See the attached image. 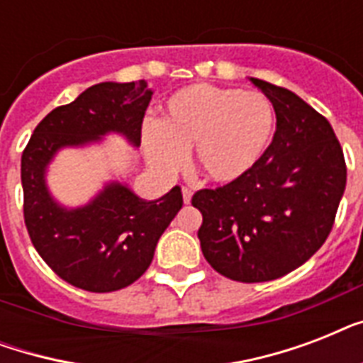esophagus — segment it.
<instances>
[{"label":"esophagus","instance_id":"34e87169","mask_svg":"<svg viewBox=\"0 0 363 363\" xmlns=\"http://www.w3.org/2000/svg\"><path fill=\"white\" fill-rule=\"evenodd\" d=\"M190 199H192V190L190 188H182V201L184 203H190Z\"/></svg>","mask_w":363,"mask_h":363}]
</instances>
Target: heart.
Listing matches in <instances>:
<instances>
[{"instance_id": "obj_1", "label": "heart", "mask_w": 363, "mask_h": 363, "mask_svg": "<svg viewBox=\"0 0 363 363\" xmlns=\"http://www.w3.org/2000/svg\"><path fill=\"white\" fill-rule=\"evenodd\" d=\"M275 111L262 92L198 82L165 101L162 121L143 125L148 162L173 173L194 147L199 173L213 182H235L256 167L269 147Z\"/></svg>"}]
</instances>
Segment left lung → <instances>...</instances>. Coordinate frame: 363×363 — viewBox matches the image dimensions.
I'll use <instances>...</instances> for the list:
<instances>
[{"label": "left lung", "mask_w": 363, "mask_h": 363, "mask_svg": "<svg viewBox=\"0 0 363 363\" xmlns=\"http://www.w3.org/2000/svg\"><path fill=\"white\" fill-rule=\"evenodd\" d=\"M269 99L277 130L248 175L199 190L198 238L220 275L264 282L303 265L332 232L347 186L343 148L330 122L286 88L250 77Z\"/></svg>", "instance_id": "left-lung-1"}]
</instances>
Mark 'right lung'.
Returning <instances> with one entry per match:
<instances>
[{
    "instance_id": "1",
    "label": "right lung",
    "mask_w": 363,
    "mask_h": 363,
    "mask_svg": "<svg viewBox=\"0 0 363 363\" xmlns=\"http://www.w3.org/2000/svg\"><path fill=\"white\" fill-rule=\"evenodd\" d=\"M152 90L145 81L99 82L50 111L22 152L24 222L33 247L65 282L88 292H115L148 269L158 239L182 207L181 188L147 201L125 182L111 181L81 207L54 199L47 169L62 148H81L118 133L141 145Z\"/></svg>"
}]
</instances>
